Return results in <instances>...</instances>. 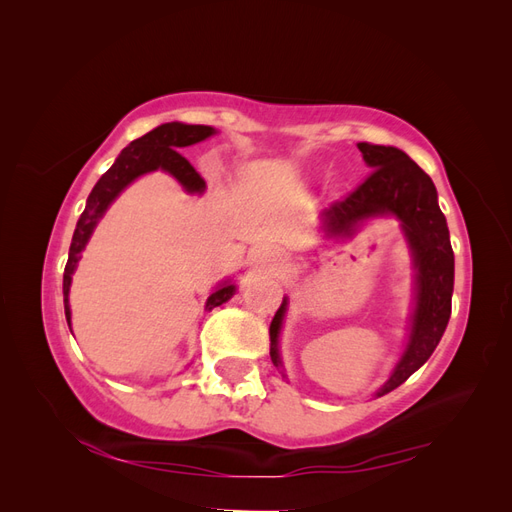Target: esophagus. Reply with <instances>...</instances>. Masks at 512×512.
I'll use <instances>...</instances> for the list:
<instances>
[{
  "mask_svg": "<svg viewBox=\"0 0 512 512\" xmlns=\"http://www.w3.org/2000/svg\"><path fill=\"white\" fill-rule=\"evenodd\" d=\"M286 260V254L282 250H277V247H271V245H260L256 247V250L252 252V262L260 269V271H275L277 267L282 265V262Z\"/></svg>",
  "mask_w": 512,
  "mask_h": 512,
  "instance_id": "34e87169",
  "label": "esophagus"
}]
</instances>
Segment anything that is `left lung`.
Wrapping results in <instances>:
<instances>
[{
    "mask_svg": "<svg viewBox=\"0 0 512 512\" xmlns=\"http://www.w3.org/2000/svg\"><path fill=\"white\" fill-rule=\"evenodd\" d=\"M363 153L371 175L344 200L324 209L322 232L329 239H352L367 220L395 218L408 243L414 269V307L410 314L408 342L389 378L378 386L374 397H382L404 384L418 367L427 363L440 344L451 318L455 284V256L438 192L425 170L408 153L386 145H356ZM288 312V297L271 322V361L286 378L280 333Z\"/></svg>",
    "mask_w": 512,
    "mask_h": 512,
    "instance_id": "1",
    "label": "left lung"
}]
</instances>
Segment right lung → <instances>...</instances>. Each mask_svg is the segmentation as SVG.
<instances>
[{"label":"right lung","instance_id":"obj_1","mask_svg":"<svg viewBox=\"0 0 512 512\" xmlns=\"http://www.w3.org/2000/svg\"><path fill=\"white\" fill-rule=\"evenodd\" d=\"M215 132L218 130L211 126H190V123H181V121L162 123V126L153 128L145 136L132 141L119 153L115 164L98 179L94 190H91V194L87 196L85 211L81 213L79 222H76L70 252H68V262L64 269V309H66L68 327H72L70 324L72 322V312H70L72 275L76 267H79L85 245L89 243L91 235H94V230L98 222L104 218L108 207L115 203L119 194L126 190L130 183H134L138 177H143L147 173H153V170H164V173H168L170 177H175L181 188L188 194H198V196L205 194L207 190L205 179L200 177L194 170V166L181 156L179 149L205 141V138L213 136ZM235 292H237V286L230 280L220 282L209 294V299L205 303V312H211L213 307L226 303L228 299H232V294Z\"/></svg>","mask_w":512,"mask_h":512}]
</instances>
